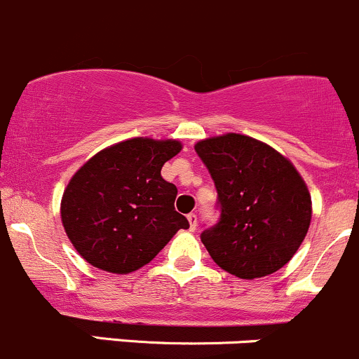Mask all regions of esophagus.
Returning a JSON list of instances; mask_svg holds the SVG:
<instances>
[{
    "label": "esophagus",
    "mask_w": 359,
    "mask_h": 359,
    "mask_svg": "<svg viewBox=\"0 0 359 359\" xmlns=\"http://www.w3.org/2000/svg\"><path fill=\"white\" fill-rule=\"evenodd\" d=\"M187 220H189L191 231L196 229V226H198V215H196V213H189V215H187Z\"/></svg>",
    "instance_id": "esophagus-1"
}]
</instances>
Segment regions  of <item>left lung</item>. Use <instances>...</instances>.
<instances>
[{
	"instance_id": "obj_1",
	"label": "left lung",
	"mask_w": 359,
	"mask_h": 359,
	"mask_svg": "<svg viewBox=\"0 0 359 359\" xmlns=\"http://www.w3.org/2000/svg\"><path fill=\"white\" fill-rule=\"evenodd\" d=\"M217 189L220 217L201 233L217 266L243 280L276 273L311 224V196L295 166L260 140L240 133L194 146Z\"/></svg>"
}]
</instances>
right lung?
Returning <instances> with one entry per match:
<instances>
[{"label":"right lung","instance_id":"right-lung-1","mask_svg":"<svg viewBox=\"0 0 359 359\" xmlns=\"http://www.w3.org/2000/svg\"><path fill=\"white\" fill-rule=\"evenodd\" d=\"M180 149L177 140L137 137L100 151L74 173L60 215L86 262L107 273H132L189 227L173 206L177 187L161 177L163 165Z\"/></svg>","mask_w":359,"mask_h":359}]
</instances>
